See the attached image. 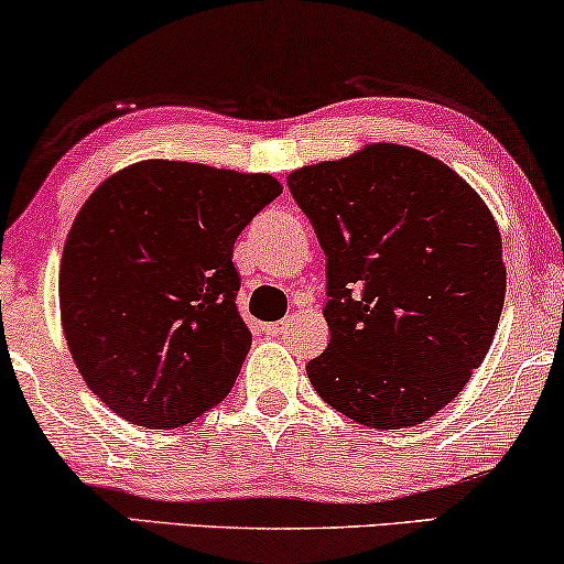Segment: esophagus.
<instances>
[{
	"label": "esophagus",
	"mask_w": 564,
	"mask_h": 564,
	"mask_svg": "<svg viewBox=\"0 0 564 564\" xmlns=\"http://www.w3.org/2000/svg\"><path fill=\"white\" fill-rule=\"evenodd\" d=\"M263 332H265V335H271V337H279V335H283V332H285V322L263 324Z\"/></svg>",
	"instance_id": "obj_1"
}]
</instances>
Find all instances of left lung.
<instances>
[{
	"label": "left lung",
	"instance_id": "obj_1",
	"mask_svg": "<svg viewBox=\"0 0 564 564\" xmlns=\"http://www.w3.org/2000/svg\"><path fill=\"white\" fill-rule=\"evenodd\" d=\"M289 188L327 256L314 391L372 430L426 422L486 360L501 319L494 214L449 165L393 142L293 171Z\"/></svg>",
	"mask_w": 564,
	"mask_h": 564
}]
</instances>
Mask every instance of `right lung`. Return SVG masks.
Segmentation results:
<instances>
[{"mask_svg":"<svg viewBox=\"0 0 564 564\" xmlns=\"http://www.w3.org/2000/svg\"><path fill=\"white\" fill-rule=\"evenodd\" d=\"M279 194L265 173L142 161L86 199L61 258V319L115 414L173 430L232 391L252 343L235 240Z\"/></svg>","mask_w":564,"mask_h":564,"instance_id":"1","label":"right lung"}]
</instances>
